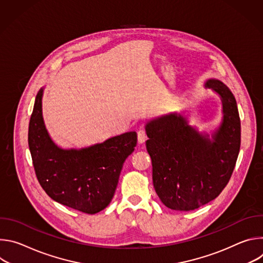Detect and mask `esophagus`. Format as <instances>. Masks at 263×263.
Returning a JSON list of instances; mask_svg holds the SVG:
<instances>
[{"label": "esophagus", "instance_id": "1", "mask_svg": "<svg viewBox=\"0 0 263 263\" xmlns=\"http://www.w3.org/2000/svg\"><path fill=\"white\" fill-rule=\"evenodd\" d=\"M145 138H146L145 130H144V129H140V130L137 132V139H138V142H139V143H143V142L145 141Z\"/></svg>", "mask_w": 263, "mask_h": 263}]
</instances>
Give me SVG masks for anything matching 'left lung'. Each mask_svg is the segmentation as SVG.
Segmentation results:
<instances>
[{"mask_svg":"<svg viewBox=\"0 0 263 263\" xmlns=\"http://www.w3.org/2000/svg\"><path fill=\"white\" fill-rule=\"evenodd\" d=\"M206 86L222 101L218 130L203 136L178 115L146 124L145 142L153 166V184L161 202L179 211L195 210L214 200L228 184L240 148V119L235 98L222 82Z\"/></svg>","mask_w":263,"mask_h":263,"instance_id":"left-lung-1","label":"left lung"}]
</instances>
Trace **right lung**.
I'll use <instances>...</instances> for the list:
<instances>
[{
    "mask_svg": "<svg viewBox=\"0 0 263 263\" xmlns=\"http://www.w3.org/2000/svg\"><path fill=\"white\" fill-rule=\"evenodd\" d=\"M43 91L37 92L28 132L37 180L54 201L95 214L111 202L123 164L136 146V132H127L81 149L60 148L50 138L44 124Z\"/></svg>",
    "mask_w": 263,
    "mask_h": 263,
    "instance_id": "obj_1",
    "label": "right lung"
}]
</instances>
